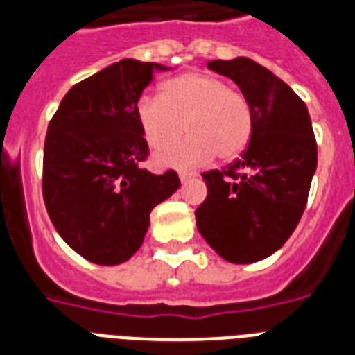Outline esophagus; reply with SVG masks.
Segmentation results:
<instances>
[{"label":"esophagus","instance_id":"34e87169","mask_svg":"<svg viewBox=\"0 0 355 355\" xmlns=\"http://www.w3.org/2000/svg\"><path fill=\"white\" fill-rule=\"evenodd\" d=\"M178 178H180V182L186 184L188 180H191V175H188V173H180V175H178Z\"/></svg>","mask_w":355,"mask_h":355}]
</instances>
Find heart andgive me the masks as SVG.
Instances as JSON below:
<instances>
[{
    "mask_svg": "<svg viewBox=\"0 0 355 355\" xmlns=\"http://www.w3.org/2000/svg\"><path fill=\"white\" fill-rule=\"evenodd\" d=\"M136 119L153 149L176 141L187 125L190 138L155 158L158 166L182 171L206 166L216 155L234 160L247 149L254 130L250 103L225 80L206 73H184L167 80L160 97H141Z\"/></svg>",
    "mask_w": 355,
    "mask_h": 355,
    "instance_id": "1",
    "label": "heart"
}]
</instances>
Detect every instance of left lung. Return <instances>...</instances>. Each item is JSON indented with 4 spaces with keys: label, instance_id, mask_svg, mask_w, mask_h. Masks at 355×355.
Masks as SVG:
<instances>
[{
    "label": "left lung",
    "instance_id": "left-lung-1",
    "mask_svg": "<svg viewBox=\"0 0 355 355\" xmlns=\"http://www.w3.org/2000/svg\"><path fill=\"white\" fill-rule=\"evenodd\" d=\"M208 68L239 86L254 130L239 160L202 173L208 195L195 210L197 228L223 259L254 263L275 254L304 214L317 169L311 118L284 80L250 58L211 60Z\"/></svg>",
    "mask_w": 355,
    "mask_h": 355
}]
</instances>
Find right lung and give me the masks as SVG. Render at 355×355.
I'll list each match as a JSON object with an SVG mask.
<instances>
[{"label": "right lung", "instance_id": "obj_1", "mask_svg": "<svg viewBox=\"0 0 355 355\" xmlns=\"http://www.w3.org/2000/svg\"><path fill=\"white\" fill-rule=\"evenodd\" d=\"M167 66L123 58L64 96L44 145L42 191L58 236L92 263L119 265L136 254L150 211L180 186L175 171L139 169L149 145L136 105Z\"/></svg>", "mask_w": 355, "mask_h": 355}]
</instances>
